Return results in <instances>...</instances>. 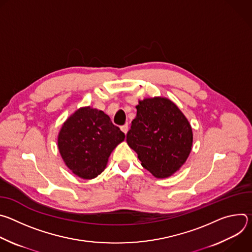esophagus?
<instances>
[{
  "instance_id": "34e87169",
  "label": "esophagus",
  "mask_w": 252,
  "mask_h": 252,
  "mask_svg": "<svg viewBox=\"0 0 252 252\" xmlns=\"http://www.w3.org/2000/svg\"><path fill=\"white\" fill-rule=\"evenodd\" d=\"M121 129H122V131H123L125 134H126V132H127V130H128V126H127V125H124V126H121Z\"/></svg>"
}]
</instances>
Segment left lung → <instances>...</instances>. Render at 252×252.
I'll return each instance as SVG.
<instances>
[{
  "instance_id": "left-lung-1",
  "label": "left lung",
  "mask_w": 252,
  "mask_h": 252,
  "mask_svg": "<svg viewBox=\"0 0 252 252\" xmlns=\"http://www.w3.org/2000/svg\"><path fill=\"white\" fill-rule=\"evenodd\" d=\"M126 134L127 145L141 165L158 178L173 174L186 162L192 146V129L185 115L169 99L145 98Z\"/></svg>"
}]
</instances>
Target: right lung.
<instances>
[{"label": "right lung", "mask_w": 252, "mask_h": 252, "mask_svg": "<svg viewBox=\"0 0 252 252\" xmlns=\"http://www.w3.org/2000/svg\"><path fill=\"white\" fill-rule=\"evenodd\" d=\"M125 133L103 112L82 107L63 125L58 137L60 154L78 176L92 179L100 174Z\"/></svg>", "instance_id": "right-lung-1"}]
</instances>
